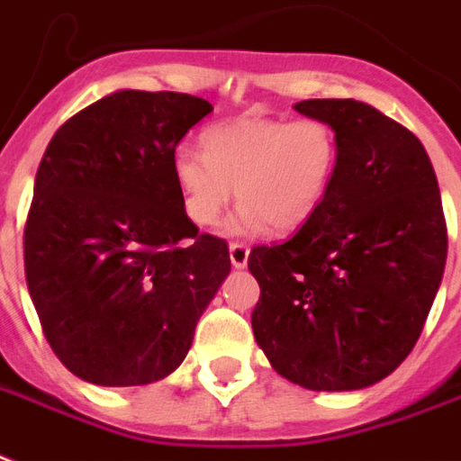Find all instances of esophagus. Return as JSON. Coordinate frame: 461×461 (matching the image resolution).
I'll use <instances>...</instances> for the list:
<instances>
[{"instance_id":"esophagus-1","label":"esophagus","mask_w":461,"mask_h":461,"mask_svg":"<svg viewBox=\"0 0 461 461\" xmlns=\"http://www.w3.org/2000/svg\"><path fill=\"white\" fill-rule=\"evenodd\" d=\"M230 258L234 268H246V263H249V246L230 244Z\"/></svg>"}]
</instances>
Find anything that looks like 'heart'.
Here are the masks:
<instances>
[{"label": "heart", "instance_id": "heart-1", "mask_svg": "<svg viewBox=\"0 0 461 461\" xmlns=\"http://www.w3.org/2000/svg\"><path fill=\"white\" fill-rule=\"evenodd\" d=\"M339 132L324 118L241 115L200 135V154H174V181L185 217L198 227L220 222L237 185L241 205L231 234L273 227L294 231L324 207L339 171Z\"/></svg>", "mask_w": 461, "mask_h": 461}]
</instances>
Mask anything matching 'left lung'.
<instances>
[{
  "label": "left lung",
  "instance_id": "obj_1",
  "mask_svg": "<svg viewBox=\"0 0 461 461\" xmlns=\"http://www.w3.org/2000/svg\"><path fill=\"white\" fill-rule=\"evenodd\" d=\"M336 128L340 161L319 215L283 244L254 246L256 343L312 392L365 389L423 331L447 258L433 164L411 130L353 98L294 104Z\"/></svg>",
  "mask_w": 461,
  "mask_h": 461
}]
</instances>
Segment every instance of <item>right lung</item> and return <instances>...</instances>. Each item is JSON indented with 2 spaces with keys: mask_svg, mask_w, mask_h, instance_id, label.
Segmentation results:
<instances>
[{
  "mask_svg": "<svg viewBox=\"0 0 461 461\" xmlns=\"http://www.w3.org/2000/svg\"><path fill=\"white\" fill-rule=\"evenodd\" d=\"M210 111L191 94L122 89L72 115L45 149L26 283L55 356L84 382L171 375L230 276L227 241L198 234L174 181L176 147Z\"/></svg>",
  "mask_w": 461,
  "mask_h": 461,
  "instance_id": "1",
  "label": "right lung"
}]
</instances>
